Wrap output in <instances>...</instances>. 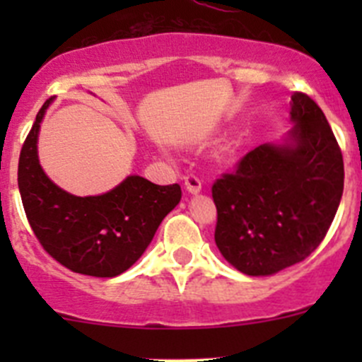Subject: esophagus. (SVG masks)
<instances>
[{
    "instance_id": "1",
    "label": "esophagus",
    "mask_w": 362,
    "mask_h": 362,
    "mask_svg": "<svg viewBox=\"0 0 362 362\" xmlns=\"http://www.w3.org/2000/svg\"><path fill=\"white\" fill-rule=\"evenodd\" d=\"M185 182V189H187V192H191V194H198L199 191H202V180H199L196 175H187V177L184 178Z\"/></svg>"
}]
</instances>
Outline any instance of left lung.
<instances>
[{"label":"left lung","mask_w":362,"mask_h":362,"mask_svg":"<svg viewBox=\"0 0 362 362\" xmlns=\"http://www.w3.org/2000/svg\"><path fill=\"white\" fill-rule=\"evenodd\" d=\"M294 126L262 144L211 187L215 243L250 276L279 273L308 257L326 236L343 194V158L319 105L291 96Z\"/></svg>","instance_id":"left-lung-1"}]
</instances>
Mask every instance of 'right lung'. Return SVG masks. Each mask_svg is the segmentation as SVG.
<instances>
[{
	"label": "right lung",
	"mask_w": 362,
	"mask_h": 362,
	"mask_svg": "<svg viewBox=\"0 0 362 362\" xmlns=\"http://www.w3.org/2000/svg\"><path fill=\"white\" fill-rule=\"evenodd\" d=\"M43 103L19 158L25 217L49 255L75 273L112 279L129 269L151 245L163 218L180 203V185H156L131 175L100 196H73L57 187L38 160Z\"/></svg>",
	"instance_id": "1"
}]
</instances>
